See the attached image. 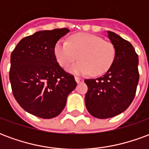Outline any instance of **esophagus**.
Here are the masks:
<instances>
[{
  "instance_id": "esophagus-1",
  "label": "esophagus",
  "mask_w": 149,
  "mask_h": 149,
  "mask_svg": "<svg viewBox=\"0 0 149 149\" xmlns=\"http://www.w3.org/2000/svg\"><path fill=\"white\" fill-rule=\"evenodd\" d=\"M75 81H77V83H80L81 81H83V80L81 78L78 77H75Z\"/></svg>"
}]
</instances>
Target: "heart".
<instances>
[{
    "mask_svg": "<svg viewBox=\"0 0 149 149\" xmlns=\"http://www.w3.org/2000/svg\"><path fill=\"white\" fill-rule=\"evenodd\" d=\"M54 54L59 65L72 74L82 76L92 72L97 76L104 73L112 65L115 57V49L112 43L93 34L77 33L72 35L69 42L60 40L54 47Z\"/></svg>",
    "mask_w": 149,
    "mask_h": 149,
    "instance_id": "obj_1",
    "label": "heart"
}]
</instances>
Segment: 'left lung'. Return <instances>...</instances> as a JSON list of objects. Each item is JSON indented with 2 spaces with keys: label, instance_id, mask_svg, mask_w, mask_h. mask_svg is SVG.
Segmentation results:
<instances>
[{
  "label": "left lung",
  "instance_id": "1",
  "mask_svg": "<svg viewBox=\"0 0 149 149\" xmlns=\"http://www.w3.org/2000/svg\"><path fill=\"white\" fill-rule=\"evenodd\" d=\"M107 34L115 49L112 65L102 77L84 80L88 85L85 106L99 119L113 117L127 109L139 81V59L133 46L113 32L107 31Z\"/></svg>",
  "mask_w": 149,
  "mask_h": 149
}]
</instances>
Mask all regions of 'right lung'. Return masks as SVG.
Segmentation results:
<instances>
[{
	"mask_svg": "<svg viewBox=\"0 0 149 149\" xmlns=\"http://www.w3.org/2000/svg\"><path fill=\"white\" fill-rule=\"evenodd\" d=\"M69 29L38 31L21 40L11 54L9 80L15 99L26 112L40 118L56 117L75 89L74 77L60 66L54 47Z\"/></svg>",
	"mask_w": 149,
	"mask_h": 149,
	"instance_id": "add662e5",
	"label": "right lung"
}]
</instances>
